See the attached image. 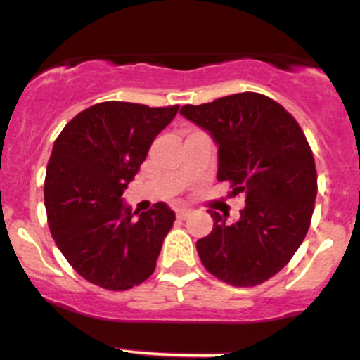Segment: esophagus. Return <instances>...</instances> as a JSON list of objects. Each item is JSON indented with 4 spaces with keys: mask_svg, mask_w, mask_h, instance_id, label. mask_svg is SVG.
<instances>
[{
    "mask_svg": "<svg viewBox=\"0 0 360 360\" xmlns=\"http://www.w3.org/2000/svg\"><path fill=\"white\" fill-rule=\"evenodd\" d=\"M190 212H191L190 209H177L176 210V216L179 217V219H186V217L190 216Z\"/></svg>",
    "mask_w": 360,
    "mask_h": 360,
    "instance_id": "esophagus-1",
    "label": "esophagus"
}]
</instances>
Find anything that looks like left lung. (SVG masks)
<instances>
[{
  "label": "left lung",
  "instance_id": "8db88e82",
  "mask_svg": "<svg viewBox=\"0 0 360 360\" xmlns=\"http://www.w3.org/2000/svg\"><path fill=\"white\" fill-rule=\"evenodd\" d=\"M181 115L216 143L217 181L245 197L233 223L209 210L214 228L197 242L203 266L237 288L261 284L289 263L310 228L317 172L307 137L281 104L254 92L188 104Z\"/></svg>",
  "mask_w": 360,
  "mask_h": 360
}]
</instances>
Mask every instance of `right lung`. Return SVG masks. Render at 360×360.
Instances as JSON below:
<instances>
[{"label":"right lung","instance_id":"1","mask_svg":"<svg viewBox=\"0 0 360 360\" xmlns=\"http://www.w3.org/2000/svg\"><path fill=\"white\" fill-rule=\"evenodd\" d=\"M177 110L108 101L78 112L53 143L45 177L50 233L99 288L127 291L155 271L176 214L163 202L132 212L122 195Z\"/></svg>","mask_w":360,"mask_h":360}]
</instances>
